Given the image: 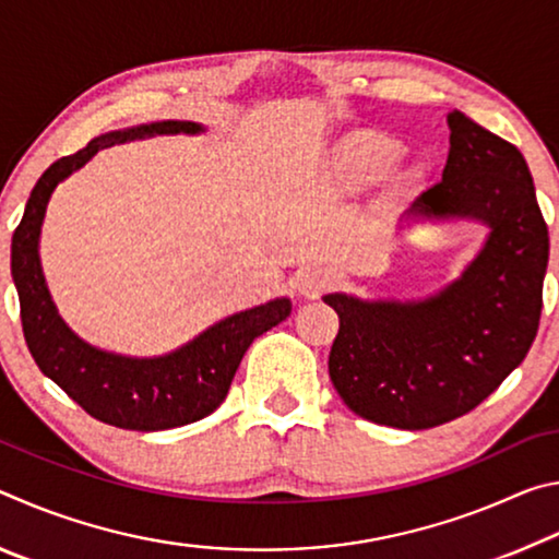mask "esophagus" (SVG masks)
<instances>
[{
	"instance_id": "esophagus-1",
	"label": "esophagus",
	"mask_w": 559,
	"mask_h": 559,
	"mask_svg": "<svg viewBox=\"0 0 559 559\" xmlns=\"http://www.w3.org/2000/svg\"><path fill=\"white\" fill-rule=\"evenodd\" d=\"M328 286H330L328 273L318 271V269L300 271L296 276V283H293V288H296V293L302 298H318Z\"/></svg>"
}]
</instances>
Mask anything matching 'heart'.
<instances>
[{"label":"heart","instance_id":"heart-1","mask_svg":"<svg viewBox=\"0 0 559 559\" xmlns=\"http://www.w3.org/2000/svg\"><path fill=\"white\" fill-rule=\"evenodd\" d=\"M404 145L382 130H355L330 150L323 179L335 194H359L386 177L396 194L409 192L419 182V169L400 167Z\"/></svg>","mask_w":559,"mask_h":559}]
</instances>
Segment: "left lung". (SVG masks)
<instances>
[{
	"label": "left lung",
	"instance_id": "left-lung-1",
	"mask_svg": "<svg viewBox=\"0 0 559 559\" xmlns=\"http://www.w3.org/2000/svg\"><path fill=\"white\" fill-rule=\"evenodd\" d=\"M449 128L441 182L406 219L484 224L476 257L427 298L323 296L340 318L333 386L357 416L394 429L468 414L523 362L540 323L550 236L525 157L461 110L449 112Z\"/></svg>",
	"mask_w": 559,
	"mask_h": 559
}]
</instances>
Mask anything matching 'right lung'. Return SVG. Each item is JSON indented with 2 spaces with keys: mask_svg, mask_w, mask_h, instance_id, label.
<instances>
[{
  "mask_svg": "<svg viewBox=\"0 0 559 559\" xmlns=\"http://www.w3.org/2000/svg\"><path fill=\"white\" fill-rule=\"evenodd\" d=\"M204 130L192 120H159L93 138L75 155L56 159L39 177L12 236V278L32 357L75 404L110 427L163 431L204 419L226 400L253 340L290 316V298H273L222 318L173 353L130 357L86 343L56 310L39 257L41 224L53 189L98 150L153 135H200Z\"/></svg>",
  "mask_w": 559,
  "mask_h": 559,
  "instance_id": "1",
  "label": "right lung"
}]
</instances>
